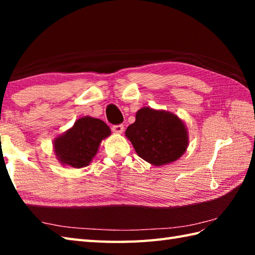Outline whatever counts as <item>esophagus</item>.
Segmentation results:
<instances>
[{"mask_svg":"<svg viewBox=\"0 0 255 255\" xmlns=\"http://www.w3.org/2000/svg\"><path fill=\"white\" fill-rule=\"evenodd\" d=\"M112 131L115 133H122L124 131V125L119 124V125H113L112 126Z\"/></svg>","mask_w":255,"mask_h":255,"instance_id":"34e87169","label":"esophagus"}]
</instances>
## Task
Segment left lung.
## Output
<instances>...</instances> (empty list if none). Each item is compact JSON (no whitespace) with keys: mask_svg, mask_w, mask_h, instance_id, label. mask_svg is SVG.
Here are the masks:
<instances>
[{"mask_svg":"<svg viewBox=\"0 0 255 255\" xmlns=\"http://www.w3.org/2000/svg\"><path fill=\"white\" fill-rule=\"evenodd\" d=\"M125 133L140 158L156 166L177 160L187 148L185 126L169 112L141 108Z\"/></svg>","mask_w":255,"mask_h":255,"instance_id":"1","label":"left lung"}]
</instances>
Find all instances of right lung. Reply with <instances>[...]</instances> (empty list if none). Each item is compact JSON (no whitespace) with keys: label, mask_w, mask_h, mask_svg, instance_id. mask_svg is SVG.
Listing matches in <instances>:
<instances>
[{"label":"right lung","mask_w":255,"mask_h":255,"mask_svg":"<svg viewBox=\"0 0 255 255\" xmlns=\"http://www.w3.org/2000/svg\"><path fill=\"white\" fill-rule=\"evenodd\" d=\"M110 133V127L101 119L80 118L70 130L55 140L56 153L63 164L84 167L96 154L102 139Z\"/></svg>","instance_id":"obj_1"}]
</instances>
